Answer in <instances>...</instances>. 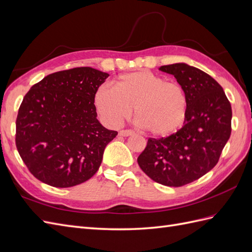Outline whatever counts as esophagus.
<instances>
[{
	"mask_svg": "<svg viewBox=\"0 0 252 252\" xmlns=\"http://www.w3.org/2000/svg\"><path fill=\"white\" fill-rule=\"evenodd\" d=\"M134 132L132 130H121L119 132V135L120 136H124V137H127V136H131V135H133Z\"/></svg>",
	"mask_w": 252,
	"mask_h": 252,
	"instance_id": "esophagus-1",
	"label": "esophagus"
}]
</instances>
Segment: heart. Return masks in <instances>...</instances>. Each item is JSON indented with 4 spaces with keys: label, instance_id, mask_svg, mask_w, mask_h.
<instances>
[{
    "label": "heart",
    "instance_id": "obj_1",
    "mask_svg": "<svg viewBox=\"0 0 252 252\" xmlns=\"http://www.w3.org/2000/svg\"><path fill=\"white\" fill-rule=\"evenodd\" d=\"M94 106L105 124L118 126L135 107L140 126L156 136H169L184 125L189 99L177 82L166 81L150 71L121 74L113 87L102 85L94 94Z\"/></svg>",
    "mask_w": 252,
    "mask_h": 252
}]
</instances>
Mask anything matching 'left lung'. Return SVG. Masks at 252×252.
Listing matches in <instances>:
<instances>
[{"label":"left lung","instance_id":"1","mask_svg":"<svg viewBox=\"0 0 252 252\" xmlns=\"http://www.w3.org/2000/svg\"><path fill=\"white\" fill-rule=\"evenodd\" d=\"M172 74L188 94L184 126L166 138H149L137 158L146 175L159 184L182 186L214 168L231 135V104L211 75L185 63L159 67Z\"/></svg>","mask_w":252,"mask_h":252}]
</instances>
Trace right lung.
Segmentation results:
<instances>
[{
  "label": "right lung",
  "instance_id": "obj_1",
  "mask_svg": "<svg viewBox=\"0 0 252 252\" xmlns=\"http://www.w3.org/2000/svg\"><path fill=\"white\" fill-rule=\"evenodd\" d=\"M108 73L90 67L49 74L25 94L16 121V145L35 178L71 188L98 171L118 132L96 119L94 94Z\"/></svg>",
  "mask_w": 252,
  "mask_h": 252
}]
</instances>
